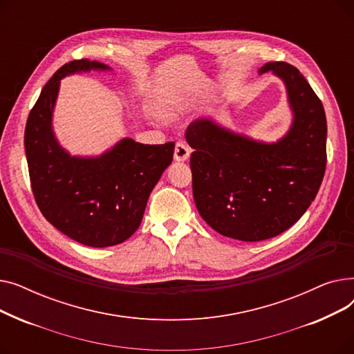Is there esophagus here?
Wrapping results in <instances>:
<instances>
[{"label": "esophagus", "instance_id": "obj_1", "mask_svg": "<svg viewBox=\"0 0 354 354\" xmlns=\"http://www.w3.org/2000/svg\"><path fill=\"white\" fill-rule=\"evenodd\" d=\"M191 155V151H189V146L185 143V142H176V146H175V153H174V158L176 162H185Z\"/></svg>", "mask_w": 354, "mask_h": 354}]
</instances>
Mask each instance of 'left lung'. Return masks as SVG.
<instances>
[{"label":"left lung","mask_w":354,"mask_h":354,"mask_svg":"<svg viewBox=\"0 0 354 354\" xmlns=\"http://www.w3.org/2000/svg\"><path fill=\"white\" fill-rule=\"evenodd\" d=\"M280 77L292 124L275 143H263L221 127L192 122L185 138L191 155L195 205L221 235L263 241L299 221L317 195L326 172L327 122L322 100L303 74L284 62L259 68Z\"/></svg>","instance_id":"1"}]
</instances>
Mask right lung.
<instances>
[{"instance_id": "obj_1", "label": "right lung", "mask_w": 354, "mask_h": 354, "mask_svg": "<svg viewBox=\"0 0 354 354\" xmlns=\"http://www.w3.org/2000/svg\"><path fill=\"white\" fill-rule=\"evenodd\" d=\"M91 68L109 70L82 59L54 73L30 111L24 146L31 189L44 218L77 243L103 248L123 243L139 228L149 195L172 163L175 143L124 138L97 158L70 156L54 136L53 109L60 80Z\"/></svg>"}]
</instances>
